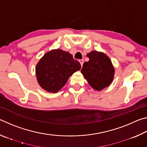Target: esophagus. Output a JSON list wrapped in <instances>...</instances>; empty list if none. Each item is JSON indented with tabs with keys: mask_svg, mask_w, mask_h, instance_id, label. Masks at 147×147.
Segmentation results:
<instances>
[{
	"mask_svg": "<svg viewBox=\"0 0 147 147\" xmlns=\"http://www.w3.org/2000/svg\"><path fill=\"white\" fill-rule=\"evenodd\" d=\"M79 62H80V63L81 64V66H82L83 63H84V59H80Z\"/></svg>",
	"mask_w": 147,
	"mask_h": 147,
	"instance_id": "34e87169",
	"label": "esophagus"
}]
</instances>
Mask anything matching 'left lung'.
Segmentation results:
<instances>
[{"mask_svg": "<svg viewBox=\"0 0 147 147\" xmlns=\"http://www.w3.org/2000/svg\"><path fill=\"white\" fill-rule=\"evenodd\" d=\"M89 60L84 63L81 73L92 88L101 91L112 82L115 70L105 54L95 51L87 54Z\"/></svg>", "mask_w": 147, "mask_h": 147, "instance_id": "8db88e82", "label": "left lung"}]
</instances>
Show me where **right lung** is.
<instances>
[{
	"mask_svg": "<svg viewBox=\"0 0 147 147\" xmlns=\"http://www.w3.org/2000/svg\"><path fill=\"white\" fill-rule=\"evenodd\" d=\"M81 68L80 63L68 52L55 49L42 57L36 67V78L42 88L56 93L63 88L68 79Z\"/></svg>",
	"mask_w": 147,
	"mask_h": 147,
	"instance_id": "right-lung-1",
	"label": "right lung"
}]
</instances>
